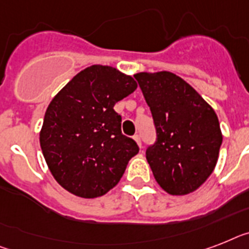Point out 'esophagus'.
Returning <instances> with one entry per match:
<instances>
[{"mask_svg":"<svg viewBox=\"0 0 249 249\" xmlns=\"http://www.w3.org/2000/svg\"><path fill=\"white\" fill-rule=\"evenodd\" d=\"M133 139H135V141H136L137 142V145H139L140 147H142V142H141V137H140V135H135V136H133Z\"/></svg>","mask_w":249,"mask_h":249,"instance_id":"1","label":"esophagus"}]
</instances>
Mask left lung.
Segmentation results:
<instances>
[{
  "label": "left lung",
  "instance_id": "left-lung-1",
  "mask_svg": "<svg viewBox=\"0 0 249 249\" xmlns=\"http://www.w3.org/2000/svg\"><path fill=\"white\" fill-rule=\"evenodd\" d=\"M150 107L157 139L146 159L170 195L197 190L216 165L223 136L216 113L196 90L172 72L135 75Z\"/></svg>",
  "mask_w": 249,
  "mask_h": 249
}]
</instances>
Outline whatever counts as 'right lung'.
I'll list each match as a JSON object with an SVG mask.
<instances>
[{
	"label": "right lung",
	"instance_id": "1",
	"mask_svg": "<svg viewBox=\"0 0 249 249\" xmlns=\"http://www.w3.org/2000/svg\"><path fill=\"white\" fill-rule=\"evenodd\" d=\"M136 88L131 76L94 65L53 98L40 131V147L51 173L65 190L94 198L120 182L140 149L122 133V117L113 107Z\"/></svg>",
	"mask_w": 249,
	"mask_h": 249
}]
</instances>
